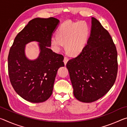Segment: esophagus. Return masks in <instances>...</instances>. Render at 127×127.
I'll return each mask as SVG.
<instances>
[{
    "label": "esophagus",
    "instance_id": "34e87169",
    "mask_svg": "<svg viewBox=\"0 0 127 127\" xmlns=\"http://www.w3.org/2000/svg\"><path fill=\"white\" fill-rule=\"evenodd\" d=\"M68 61H69V59H68V58L67 57H64V64H65V65H66V63H67Z\"/></svg>",
    "mask_w": 127,
    "mask_h": 127
}]
</instances>
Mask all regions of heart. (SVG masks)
<instances>
[{
  "label": "heart",
  "instance_id": "obj_1",
  "mask_svg": "<svg viewBox=\"0 0 127 127\" xmlns=\"http://www.w3.org/2000/svg\"><path fill=\"white\" fill-rule=\"evenodd\" d=\"M89 35V26L85 21L65 22L60 26L57 35L51 36L50 44L55 51L61 50L65 44L66 50L69 54L76 56L84 49Z\"/></svg>",
  "mask_w": 127,
  "mask_h": 127
}]
</instances>
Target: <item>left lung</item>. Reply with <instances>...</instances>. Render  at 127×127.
<instances>
[{
  "label": "left lung",
  "instance_id": "1",
  "mask_svg": "<svg viewBox=\"0 0 127 127\" xmlns=\"http://www.w3.org/2000/svg\"><path fill=\"white\" fill-rule=\"evenodd\" d=\"M66 66L74 95L80 101H95L114 84L118 73L117 49L109 32L94 17L87 45Z\"/></svg>",
  "mask_w": 127,
  "mask_h": 127
}]
</instances>
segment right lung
Here are the masks:
<instances>
[{
  "mask_svg": "<svg viewBox=\"0 0 127 127\" xmlns=\"http://www.w3.org/2000/svg\"><path fill=\"white\" fill-rule=\"evenodd\" d=\"M59 21L54 17L36 18L29 21L15 37L8 58L9 79L17 94L28 101H45L52 95L59 68L64 66L63 55L49 49L50 38ZM40 42V55L29 61L24 54L25 45Z\"/></svg>",
  "mask_w": 127,
  "mask_h": 127,
  "instance_id": "add662e5",
  "label": "right lung"
}]
</instances>
